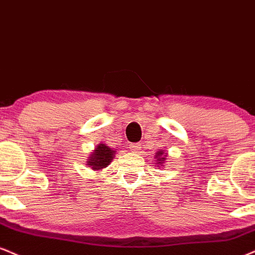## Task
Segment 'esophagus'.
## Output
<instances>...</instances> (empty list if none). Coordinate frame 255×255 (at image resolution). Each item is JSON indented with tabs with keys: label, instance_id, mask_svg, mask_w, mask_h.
I'll return each instance as SVG.
<instances>
[{
	"label": "esophagus",
	"instance_id": "obj_1",
	"mask_svg": "<svg viewBox=\"0 0 255 255\" xmlns=\"http://www.w3.org/2000/svg\"><path fill=\"white\" fill-rule=\"evenodd\" d=\"M129 149L131 153H139V151L141 149V145L140 143H130Z\"/></svg>",
	"mask_w": 255,
	"mask_h": 255
}]
</instances>
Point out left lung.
<instances>
[{
  "label": "left lung",
  "instance_id": "8db88e82",
  "mask_svg": "<svg viewBox=\"0 0 255 255\" xmlns=\"http://www.w3.org/2000/svg\"><path fill=\"white\" fill-rule=\"evenodd\" d=\"M166 154L167 153H165L164 151H158L155 153V166L157 167H165V159H166Z\"/></svg>",
  "mask_w": 255,
  "mask_h": 255
}]
</instances>
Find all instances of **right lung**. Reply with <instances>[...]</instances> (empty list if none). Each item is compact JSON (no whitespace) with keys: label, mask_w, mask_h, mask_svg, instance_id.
<instances>
[{"label":"right lung","mask_w":255,"mask_h":255,"mask_svg":"<svg viewBox=\"0 0 255 255\" xmlns=\"http://www.w3.org/2000/svg\"><path fill=\"white\" fill-rule=\"evenodd\" d=\"M115 154L116 149L110 148L109 146H107V143H98L88 157L87 166L91 167L94 171L103 170L114 160Z\"/></svg>","instance_id":"obj_1"}]
</instances>
